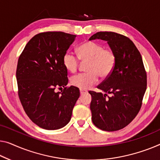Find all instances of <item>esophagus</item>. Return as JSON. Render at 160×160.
Here are the masks:
<instances>
[{"instance_id": "1", "label": "esophagus", "mask_w": 160, "mask_h": 160, "mask_svg": "<svg viewBox=\"0 0 160 160\" xmlns=\"http://www.w3.org/2000/svg\"><path fill=\"white\" fill-rule=\"evenodd\" d=\"M80 95H83L86 92V91H85V90H80Z\"/></svg>"}]
</instances>
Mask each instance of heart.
Instances as JSON below:
<instances>
[{"mask_svg": "<svg viewBox=\"0 0 160 160\" xmlns=\"http://www.w3.org/2000/svg\"><path fill=\"white\" fill-rule=\"evenodd\" d=\"M76 54L82 62H88L87 73L80 74L71 78L73 86L80 90H87L101 78H107L113 72L116 65V55L111 49H105L103 45L87 41L82 43L76 49ZM71 52H66L63 57V65L67 71L74 73L78 68V60Z\"/></svg>", "mask_w": 160, "mask_h": 160, "instance_id": "1", "label": "heart"}]
</instances>
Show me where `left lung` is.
I'll use <instances>...</instances> for the list:
<instances>
[{
	"label": "left lung",
	"instance_id": "obj_1",
	"mask_svg": "<svg viewBox=\"0 0 160 160\" xmlns=\"http://www.w3.org/2000/svg\"><path fill=\"white\" fill-rule=\"evenodd\" d=\"M96 39L107 42L115 52L116 65L111 75L97 86L103 93L89 91L92 121L100 129L114 132L129 124L139 113L147 89V72L141 54L128 37L100 32L89 40Z\"/></svg>",
	"mask_w": 160,
	"mask_h": 160
}]
</instances>
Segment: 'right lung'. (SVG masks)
I'll return each mask as SVG.
<instances>
[{
    "label": "right lung",
    "instance_id": "obj_1",
    "mask_svg": "<svg viewBox=\"0 0 160 160\" xmlns=\"http://www.w3.org/2000/svg\"><path fill=\"white\" fill-rule=\"evenodd\" d=\"M75 37L61 32L39 33L30 39L18 58L19 99L31 120L44 129L56 130L68 124L80 97L78 88L66 87L68 71L62 62ZM62 87L63 91L56 92Z\"/></svg>",
    "mask_w": 160,
    "mask_h": 160
}]
</instances>
